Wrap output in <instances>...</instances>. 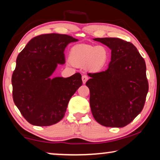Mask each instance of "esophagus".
Listing matches in <instances>:
<instances>
[{
	"label": "esophagus",
	"instance_id": "obj_1",
	"mask_svg": "<svg viewBox=\"0 0 160 160\" xmlns=\"http://www.w3.org/2000/svg\"><path fill=\"white\" fill-rule=\"evenodd\" d=\"M87 80H88V76H86V75L82 76V82H83V84H85V83L87 82Z\"/></svg>",
	"mask_w": 160,
	"mask_h": 160
}]
</instances>
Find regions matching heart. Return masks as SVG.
<instances>
[{
	"label": "heart",
	"mask_w": 160,
	"mask_h": 160,
	"mask_svg": "<svg viewBox=\"0 0 160 160\" xmlns=\"http://www.w3.org/2000/svg\"><path fill=\"white\" fill-rule=\"evenodd\" d=\"M69 58L74 66H88L92 71H99L107 63L109 51L104 46L78 45L71 50Z\"/></svg>",
	"instance_id": "heart-1"
}]
</instances>
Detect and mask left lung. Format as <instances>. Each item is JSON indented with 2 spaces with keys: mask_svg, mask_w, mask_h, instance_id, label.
<instances>
[{
  "mask_svg": "<svg viewBox=\"0 0 160 160\" xmlns=\"http://www.w3.org/2000/svg\"><path fill=\"white\" fill-rule=\"evenodd\" d=\"M111 50L108 68L88 73L86 85L94 118L106 127L122 128L143 110L149 84L146 63L133 44L119 38H95Z\"/></svg>",
  "mask_w": 160,
  "mask_h": 160,
  "instance_id": "obj_1",
  "label": "left lung"
}]
</instances>
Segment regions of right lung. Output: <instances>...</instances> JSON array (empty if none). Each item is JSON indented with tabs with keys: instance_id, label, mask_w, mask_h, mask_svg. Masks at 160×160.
<instances>
[{
	"instance_id": "obj_1",
	"label": "right lung",
	"mask_w": 160,
	"mask_h": 160,
	"mask_svg": "<svg viewBox=\"0 0 160 160\" xmlns=\"http://www.w3.org/2000/svg\"><path fill=\"white\" fill-rule=\"evenodd\" d=\"M78 40L66 34H41L32 38L18 55L11 78L13 99L32 125L58 122L71 97L82 85L79 73L68 78L51 77L58 64L65 63L66 46Z\"/></svg>"
}]
</instances>
